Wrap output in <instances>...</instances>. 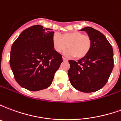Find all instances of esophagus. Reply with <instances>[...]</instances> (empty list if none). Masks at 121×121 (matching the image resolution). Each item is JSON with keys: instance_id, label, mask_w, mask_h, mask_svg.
<instances>
[{"instance_id": "esophagus-1", "label": "esophagus", "mask_w": 121, "mask_h": 121, "mask_svg": "<svg viewBox=\"0 0 121 121\" xmlns=\"http://www.w3.org/2000/svg\"><path fill=\"white\" fill-rule=\"evenodd\" d=\"M63 61H68V60H67V59H66L65 58L63 57Z\"/></svg>"}]
</instances>
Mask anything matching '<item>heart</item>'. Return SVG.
<instances>
[{"mask_svg":"<svg viewBox=\"0 0 121 121\" xmlns=\"http://www.w3.org/2000/svg\"><path fill=\"white\" fill-rule=\"evenodd\" d=\"M52 43L56 52H63L68 47L69 50L66 54L78 60L85 58L89 54L91 47L90 37L77 31L66 32L61 36L56 34L53 35Z\"/></svg>","mask_w":121,"mask_h":121,"instance_id":"heart-1","label":"heart"}]
</instances>
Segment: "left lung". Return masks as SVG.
Wrapping results in <instances>:
<instances>
[{"instance_id":"8db88e82","label":"left lung","mask_w":121,"mask_h":121,"mask_svg":"<svg viewBox=\"0 0 121 121\" xmlns=\"http://www.w3.org/2000/svg\"><path fill=\"white\" fill-rule=\"evenodd\" d=\"M80 31H85L91 38V50L78 61H69L68 76L74 88L91 93L102 88L108 80L113 68V51L101 32L91 27H85Z\"/></svg>"}]
</instances>
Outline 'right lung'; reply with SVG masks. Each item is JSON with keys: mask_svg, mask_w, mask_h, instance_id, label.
Here are the masks:
<instances>
[{"mask_svg": "<svg viewBox=\"0 0 121 121\" xmlns=\"http://www.w3.org/2000/svg\"><path fill=\"white\" fill-rule=\"evenodd\" d=\"M52 29L34 25L22 31L12 45L9 64L21 86L32 91L47 88L63 61L56 52Z\"/></svg>", "mask_w": 121, "mask_h": 121, "instance_id": "right-lung-1", "label": "right lung"}]
</instances>
